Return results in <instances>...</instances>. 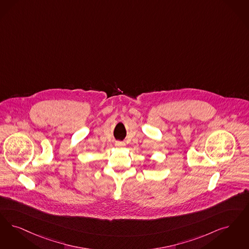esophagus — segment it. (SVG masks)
<instances>
[{
  "instance_id": "obj_1",
  "label": "esophagus",
  "mask_w": 249,
  "mask_h": 249,
  "mask_svg": "<svg viewBox=\"0 0 249 249\" xmlns=\"http://www.w3.org/2000/svg\"><path fill=\"white\" fill-rule=\"evenodd\" d=\"M116 145H117L118 147H121V146H124L125 143H124V142H116Z\"/></svg>"
}]
</instances>
